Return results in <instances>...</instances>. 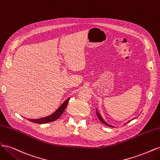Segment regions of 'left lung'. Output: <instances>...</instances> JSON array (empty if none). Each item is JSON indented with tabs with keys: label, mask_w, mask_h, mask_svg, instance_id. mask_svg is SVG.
<instances>
[{
	"label": "left lung",
	"mask_w": 160,
	"mask_h": 160,
	"mask_svg": "<svg viewBox=\"0 0 160 160\" xmlns=\"http://www.w3.org/2000/svg\"><path fill=\"white\" fill-rule=\"evenodd\" d=\"M96 114H97V116H98V118H99V119L101 121V122H102L103 123H104V124H105L106 125H108V126H109V127H111V128H113V125H109V123H108L107 122H105V121L104 120V119L102 118V116H101V113H99V111H98V108H96ZM134 119H135V118H134ZM131 121H132V120H129V121H128V122H126V123H125V124H126L127 123H128L129 122H131ZM124 124V125H125Z\"/></svg>",
	"instance_id": "1"
}]
</instances>
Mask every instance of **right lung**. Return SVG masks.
Returning a JSON list of instances; mask_svg holds the SVG:
<instances>
[{
    "label": "right lung",
    "mask_w": 160,
    "mask_h": 160,
    "mask_svg": "<svg viewBox=\"0 0 160 160\" xmlns=\"http://www.w3.org/2000/svg\"><path fill=\"white\" fill-rule=\"evenodd\" d=\"M69 99H70L69 98L67 99H66L64 102L60 105V107L55 111V112H53L52 114L47 116V117H44L39 119H27L29 120L31 122L38 123V124L47 123L49 122H54V121L57 120L58 118H59L61 116V115L62 114V113L64 112V111L67 106V104L69 103Z\"/></svg>",
    "instance_id": "1"
}]
</instances>
